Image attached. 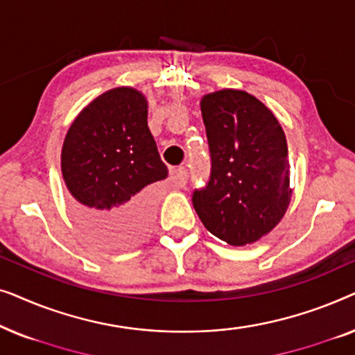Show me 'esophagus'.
<instances>
[{
	"label": "esophagus",
	"instance_id": "obj_1",
	"mask_svg": "<svg viewBox=\"0 0 355 355\" xmlns=\"http://www.w3.org/2000/svg\"><path fill=\"white\" fill-rule=\"evenodd\" d=\"M171 178H173V181L178 187H184L187 184V169L184 166L173 168L171 169Z\"/></svg>",
	"mask_w": 355,
	"mask_h": 355
}]
</instances>
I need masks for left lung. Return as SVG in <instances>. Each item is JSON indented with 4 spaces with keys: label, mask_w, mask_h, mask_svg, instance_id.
Here are the masks:
<instances>
[{
    "label": "left lung",
    "mask_w": 355,
    "mask_h": 355,
    "mask_svg": "<svg viewBox=\"0 0 355 355\" xmlns=\"http://www.w3.org/2000/svg\"><path fill=\"white\" fill-rule=\"evenodd\" d=\"M211 157L210 181L192 203L203 226L230 245L254 244L283 220L289 187L288 142L275 114L244 90L200 101Z\"/></svg>",
    "instance_id": "obj_1"
}]
</instances>
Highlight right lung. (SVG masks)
<instances>
[{"label":"right lung","instance_id":"add662e5","mask_svg":"<svg viewBox=\"0 0 355 355\" xmlns=\"http://www.w3.org/2000/svg\"><path fill=\"white\" fill-rule=\"evenodd\" d=\"M147 108L142 92L116 87L80 111L62 144L61 171L74 216L101 245L142 239L155 205L148 186L168 176Z\"/></svg>","mask_w":355,"mask_h":355}]
</instances>
